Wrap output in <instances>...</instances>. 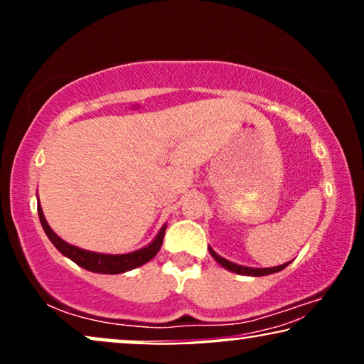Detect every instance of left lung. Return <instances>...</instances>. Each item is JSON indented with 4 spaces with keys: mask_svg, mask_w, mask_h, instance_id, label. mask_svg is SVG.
I'll use <instances>...</instances> for the list:
<instances>
[{
    "mask_svg": "<svg viewBox=\"0 0 364 364\" xmlns=\"http://www.w3.org/2000/svg\"><path fill=\"white\" fill-rule=\"evenodd\" d=\"M208 252H210V255L215 258V260L220 263L222 267H225L227 270L230 272H235L238 273V275H250V277H263V275H270V273H277L283 270V268L288 267V263H283V265L280 267H272V268H250V267H243V265H237V263L233 262H228L225 260V258L218 255V253H215L212 250L210 247H208Z\"/></svg>",
    "mask_w": 364,
    "mask_h": 364,
    "instance_id": "1",
    "label": "left lung"
}]
</instances>
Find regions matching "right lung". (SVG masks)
<instances>
[{
    "label": "right lung",
    "instance_id": "add662e5",
    "mask_svg": "<svg viewBox=\"0 0 364 364\" xmlns=\"http://www.w3.org/2000/svg\"><path fill=\"white\" fill-rule=\"evenodd\" d=\"M38 213L39 220H41V225L46 232L49 240L53 242V245L58 248L59 252L63 253L64 257L71 258L74 263H77L79 267L86 268L89 272L94 273H107V275H116V273H124L132 270V268H137L147 263L151 258L157 255V252L161 250L162 242H164V233H166V225L161 228V232L157 233V237L149 243L147 247L141 248V250L124 253V255H107V253H96L82 250V248H77L74 245H69L64 240H61L56 233L51 230V227L48 225L46 218L43 215L41 205H38Z\"/></svg>",
    "mask_w": 364,
    "mask_h": 364
}]
</instances>
